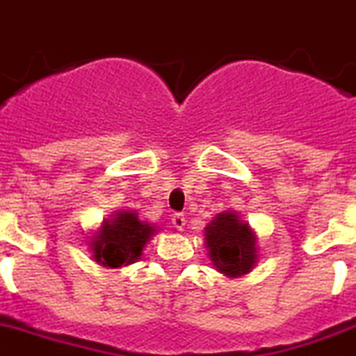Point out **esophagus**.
Returning <instances> with one entry per match:
<instances>
[{
	"label": "esophagus",
	"instance_id": "obj_1",
	"mask_svg": "<svg viewBox=\"0 0 356 356\" xmlns=\"http://www.w3.org/2000/svg\"><path fill=\"white\" fill-rule=\"evenodd\" d=\"M172 224H174L175 229L182 231L184 229V225H186V218H184V215H181V213H175V215L172 216Z\"/></svg>",
	"mask_w": 356,
	"mask_h": 356
}]
</instances>
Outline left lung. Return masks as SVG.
I'll return each instance as SVG.
<instances>
[{"label": "left lung", "instance_id": "left-lung-1", "mask_svg": "<svg viewBox=\"0 0 356 356\" xmlns=\"http://www.w3.org/2000/svg\"><path fill=\"white\" fill-rule=\"evenodd\" d=\"M204 240L211 264L224 276L240 277L258 264V238L236 211L218 213L206 225Z\"/></svg>", "mask_w": 356, "mask_h": 356}]
</instances>
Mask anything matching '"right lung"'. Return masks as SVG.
I'll use <instances>...</instances> for the list:
<instances>
[{
  "label": "right lung",
  "mask_w": 356,
  "mask_h": 356,
  "mask_svg": "<svg viewBox=\"0 0 356 356\" xmlns=\"http://www.w3.org/2000/svg\"><path fill=\"white\" fill-rule=\"evenodd\" d=\"M154 234H157L156 225L140 220L136 211L123 209L113 213L89 238L92 259L102 267H127L141 258L145 245Z\"/></svg>",
  "instance_id": "1"
}]
</instances>
